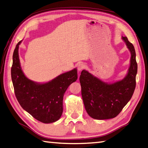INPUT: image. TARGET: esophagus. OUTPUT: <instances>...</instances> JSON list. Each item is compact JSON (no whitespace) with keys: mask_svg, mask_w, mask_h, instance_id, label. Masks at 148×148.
I'll return each mask as SVG.
<instances>
[{"mask_svg":"<svg viewBox=\"0 0 148 148\" xmlns=\"http://www.w3.org/2000/svg\"><path fill=\"white\" fill-rule=\"evenodd\" d=\"M85 68V66L83 63H80L78 65V71H82Z\"/></svg>","mask_w":148,"mask_h":148,"instance_id":"1","label":"esophagus"}]
</instances>
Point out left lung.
Listing matches in <instances>:
<instances>
[{"label": "left lung", "mask_w": 148, "mask_h": 148, "mask_svg": "<svg viewBox=\"0 0 148 148\" xmlns=\"http://www.w3.org/2000/svg\"><path fill=\"white\" fill-rule=\"evenodd\" d=\"M131 57L130 66L125 77L113 83H106L82 70L80 77L82 96L88 114L96 120L113 119L128 103L136 88L137 72L136 55L134 45L127 37H122Z\"/></svg>", "instance_id": "8db88e82"}]
</instances>
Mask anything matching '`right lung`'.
I'll use <instances>...</instances> for the list:
<instances>
[{
	"mask_svg": "<svg viewBox=\"0 0 148 148\" xmlns=\"http://www.w3.org/2000/svg\"><path fill=\"white\" fill-rule=\"evenodd\" d=\"M12 56L11 78L16 99L21 106L36 120L44 123L60 119L63 111V100L66 90L77 80V68L65 72L45 83H37L25 76L19 59V45Z\"/></svg>",
	"mask_w": 148,
	"mask_h": 148,
	"instance_id": "obj_1",
	"label": "right lung"
}]
</instances>
